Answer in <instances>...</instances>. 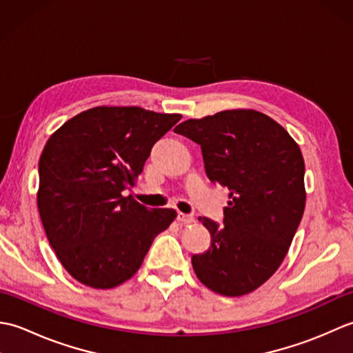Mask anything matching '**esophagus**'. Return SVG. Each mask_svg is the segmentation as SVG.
<instances>
[{
	"label": "esophagus",
	"mask_w": 353,
	"mask_h": 353,
	"mask_svg": "<svg viewBox=\"0 0 353 353\" xmlns=\"http://www.w3.org/2000/svg\"><path fill=\"white\" fill-rule=\"evenodd\" d=\"M177 220H179V223H182V224H191V223H194V216L179 212L177 214Z\"/></svg>",
	"instance_id": "1"
}]
</instances>
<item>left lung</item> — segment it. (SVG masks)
<instances>
[{
	"label": "left lung",
	"mask_w": 353,
	"mask_h": 353,
	"mask_svg": "<svg viewBox=\"0 0 353 353\" xmlns=\"http://www.w3.org/2000/svg\"><path fill=\"white\" fill-rule=\"evenodd\" d=\"M176 133L201 147L212 183L229 190L223 224L203 216L211 247L192 254L201 283L219 294L244 296L268 281L287 254L305 211L301 148L258 110H223L188 119Z\"/></svg>",
	"instance_id": "obj_1"
}]
</instances>
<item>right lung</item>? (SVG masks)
Segmentation results:
<instances>
[{
    "label": "right lung",
    "instance_id": "right-lung-1",
    "mask_svg": "<svg viewBox=\"0 0 353 353\" xmlns=\"http://www.w3.org/2000/svg\"><path fill=\"white\" fill-rule=\"evenodd\" d=\"M181 118L100 106L71 118L47 141L37 208L56 256L80 283L108 290L130 279L176 219L174 209H148L124 191Z\"/></svg>",
    "mask_w": 353,
    "mask_h": 353
}]
</instances>
